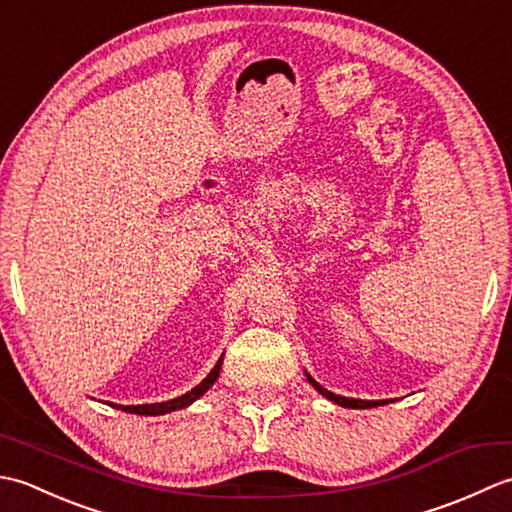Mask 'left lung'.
Wrapping results in <instances>:
<instances>
[{
	"mask_svg": "<svg viewBox=\"0 0 512 512\" xmlns=\"http://www.w3.org/2000/svg\"><path fill=\"white\" fill-rule=\"evenodd\" d=\"M308 383L319 391L321 396H325L328 400H332L334 405H341V407H347V409H369V407H378V405H385L387 400H361V398H345V396H339V394H332V391H328L325 387H321L317 380H314L308 372Z\"/></svg>",
	"mask_w": 512,
	"mask_h": 512,
	"instance_id": "1",
	"label": "left lung"
}]
</instances>
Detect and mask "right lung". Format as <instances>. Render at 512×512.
Listing matches in <instances>:
<instances>
[{
  "label": "right lung",
  "mask_w": 512,
  "mask_h": 512,
  "mask_svg": "<svg viewBox=\"0 0 512 512\" xmlns=\"http://www.w3.org/2000/svg\"><path fill=\"white\" fill-rule=\"evenodd\" d=\"M222 361H224V354L220 356V361L215 363V367L211 369L209 376H206L200 385H195L191 391H187V394H182V396L173 398V400H165V402H151V405H114V402H107V405L114 407V409L127 411V413H138V416H162V413H171V411L184 409V407L193 405L195 400H198L200 396H204L206 391H209V389L213 387V383L217 380V376H220Z\"/></svg>",
  "instance_id": "obj_1"
}]
</instances>
